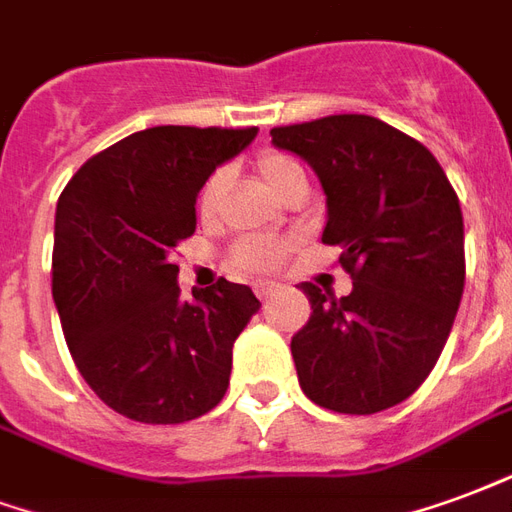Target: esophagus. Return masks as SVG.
I'll return each mask as SVG.
<instances>
[{
  "mask_svg": "<svg viewBox=\"0 0 512 512\" xmlns=\"http://www.w3.org/2000/svg\"><path fill=\"white\" fill-rule=\"evenodd\" d=\"M255 293L260 301H268V298H274V295L282 293V285H274V282H260V285H255Z\"/></svg>",
  "mask_w": 512,
  "mask_h": 512,
  "instance_id": "esophagus-1",
  "label": "esophagus"
}]
</instances>
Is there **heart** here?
Listing matches in <instances>:
<instances>
[{
	"label": "heart",
	"instance_id": "1",
	"mask_svg": "<svg viewBox=\"0 0 512 512\" xmlns=\"http://www.w3.org/2000/svg\"><path fill=\"white\" fill-rule=\"evenodd\" d=\"M257 176L263 179L271 192H276L279 198H287L293 189H306V173L304 168L298 165V160H293L290 154H282V151H266L260 154L255 162ZM227 176L225 170H217L206 179V184L200 187L198 192V214L203 219H211L217 214L219 200L225 195ZM287 252H290V244L285 241H276V238H244L238 241L236 249H233V263H236L241 271H252V274H263V271H274L285 263Z\"/></svg>",
	"mask_w": 512,
	"mask_h": 512
}]
</instances>
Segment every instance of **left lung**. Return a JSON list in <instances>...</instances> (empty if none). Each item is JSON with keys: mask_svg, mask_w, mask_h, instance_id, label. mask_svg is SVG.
I'll list each match as a JSON object with an SVG mask.
<instances>
[{"mask_svg": "<svg viewBox=\"0 0 512 512\" xmlns=\"http://www.w3.org/2000/svg\"><path fill=\"white\" fill-rule=\"evenodd\" d=\"M276 149L323 184V244L339 246L352 293L312 282L295 333L301 391L325 410L372 415L418 391L445 347L464 293V219L456 189L420 140L391 124L339 113L274 127Z\"/></svg>", "mask_w": 512, "mask_h": 512, "instance_id": "1", "label": "left lung"}]
</instances>
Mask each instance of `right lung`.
Wrapping results in <instances>:
<instances>
[{
    "instance_id": "right-lung-1",
    "label": "right lung",
    "mask_w": 512,
    "mask_h": 512,
    "mask_svg": "<svg viewBox=\"0 0 512 512\" xmlns=\"http://www.w3.org/2000/svg\"><path fill=\"white\" fill-rule=\"evenodd\" d=\"M257 127H151L86 160L56 203L54 290L64 339L89 388L138 423H184L217 407L233 342L260 301L217 279L181 298L176 246L195 198Z\"/></svg>"
}]
</instances>
